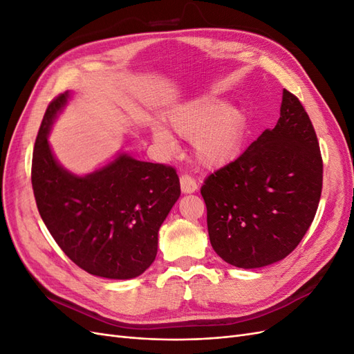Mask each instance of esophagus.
I'll return each instance as SVG.
<instances>
[{"instance_id": "1", "label": "esophagus", "mask_w": 354, "mask_h": 354, "mask_svg": "<svg viewBox=\"0 0 354 354\" xmlns=\"http://www.w3.org/2000/svg\"><path fill=\"white\" fill-rule=\"evenodd\" d=\"M180 187H181V192H183L185 195L194 194V192L198 190V183L195 181V178H192L190 176L185 174V176L180 177Z\"/></svg>"}]
</instances>
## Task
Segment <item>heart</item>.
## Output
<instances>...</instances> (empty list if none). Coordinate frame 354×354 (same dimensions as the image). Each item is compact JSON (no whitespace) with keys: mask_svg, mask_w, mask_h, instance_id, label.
Returning a JSON list of instances; mask_svg holds the SVG:
<instances>
[{"mask_svg":"<svg viewBox=\"0 0 354 354\" xmlns=\"http://www.w3.org/2000/svg\"><path fill=\"white\" fill-rule=\"evenodd\" d=\"M174 131L192 140L194 155L205 168L229 164L242 151L248 134V116L245 111L214 97L201 95L180 104L169 115ZM152 134L168 149L177 146L176 138L162 125H155Z\"/></svg>","mask_w":354,"mask_h":354,"instance_id":"b5f03b06","label":"heart"}]
</instances>
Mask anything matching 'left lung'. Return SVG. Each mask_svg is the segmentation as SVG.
<instances>
[{
  "instance_id": "left-lung-1",
  "label": "left lung",
  "mask_w": 354,
  "mask_h": 354,
  "mask_svg": "<svg viewBox=\"0 0 354 354\" xmlns=\"http://www.w3.org/2000/svg\"><path fill=\"white\" fill-rule=\"evenodd\" d=\"M322 173L312 121L295 95L283 90L274 128L214 171L201 189L214 251L239 269L283 260L315 218Z\"/></svg>"
}]
</instances>
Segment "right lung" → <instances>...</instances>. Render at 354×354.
I'll return each mask as SVG.
<instances>
[{
    "label": "right lung",
    "instance_id": "1",
    "mask_svg": "<svg viewBox=\"0 0 354 354\" xmlns=\"http://www.w3.org/2000/svg\"><path fill=\"white\" fill-rule=\"evenodd\" d=\"M72 93L53 100L32 158L39 216L69 259L90 274L133 279L153 263L158 232L180 198L174 168L138 160L124 151L88 174L63 167L48 143Z\"/></svg>",
    "mask_w": 354,
    "mask_h": 354
}]
</instances>
